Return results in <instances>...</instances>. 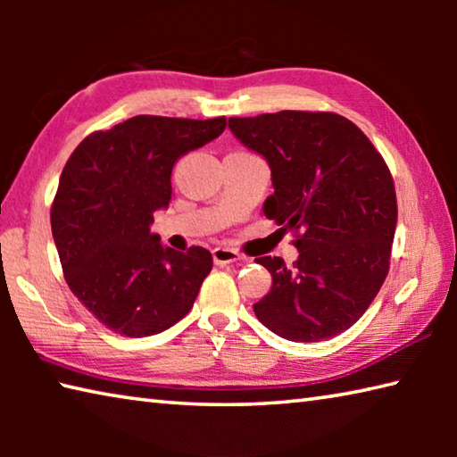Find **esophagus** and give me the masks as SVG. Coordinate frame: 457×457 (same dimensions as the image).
Instances as JSON below:
<instances>
[{"mask_svg": "<svg viewBox=\"0 0 457 457\" xmlns=\"http://www.w3.org/2000/svg\"><path fill=\"white\" fill-rule=\"evenodd\" d=\"M213 253V262L218 266H223V264H234V262L242 260V253L231 250V247H215V250L212 252Z\"/></svg>", "mask_w": 457, "mask_h": 457, "instance_id": "1", "label": "esophagus"}]
</instances>
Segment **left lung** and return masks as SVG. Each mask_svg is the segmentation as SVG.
I'll use <instances>...</instances> for the list:
<instances>
[{
	"mask_svg": "<svg viewBox=\"0 0 457 457\" xmlns=\"http://www.w3.org/2000/svg\"><path fill=\"white\" fill-rule=\"evenodd\" d=\"M229 129L272 171L264 215L296 234L292 268L258 258L272 290L253 312L294 343L337 337L365 314L389 272L397 226L389 167L367 135L335 112L280 111L229 119Z\"/></svg>",
	"mask_w": 457,
	"mask_h": 457,
	"instance_id": "obj_1",
	"label": "left lung"
}]
</instances>
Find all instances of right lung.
<instances>
[{
    "label": "right lung",
    "instance_id": "right-lung-1",
    "mask_svg": "<svg viewBox=\"0 0 457 457\" xmlns=\"http://www.w3.org/2000/svg\"><path fill=\"white\" fill-rule=\"evenodd\" d=\"M226 125L138 114L88 135L64 165L50 212L60 264L74 296L117 335L173 327L212 272L205 247H165L151 223L171 201L173 165Z\"/></svg>",
    "mask_w": 457,
    "mask_h": 457
}]
</instances>
